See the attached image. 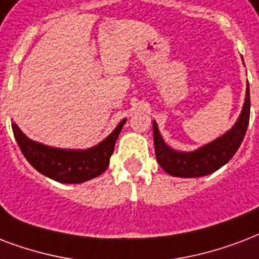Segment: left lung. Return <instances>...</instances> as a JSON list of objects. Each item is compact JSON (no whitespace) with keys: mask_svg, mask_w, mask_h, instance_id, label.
Segmentation results:
<instances>
[{"mask_svg":"<svg viewBox=\"0 0 259 259\" xmlns=\"http://www.w3.org/2000/svg\"><path fill=\"white\" fill-rule=\"evenodd\" d=\"M250 119V87L246 88L243 107L235 125L227 133L194 151H177L165 144L153 121V144L157 163L165 172L178 178H200L214 172L232 159L239 149Z\"/></svg>","mask_w":259,"mask_h":259,"instance_id":"1","label":"left lung"}]
</instances>
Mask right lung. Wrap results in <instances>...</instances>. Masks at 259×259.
Segmentation results:
<instances>
[{
	"label": "right lung",
	"instance_id": "1",
	"mask_svg": "<svg viewBox=\"0 0 259 259\" xmlns=\"http://www.w3.org/2000/svg\"><path fill=\"white\" fill-rule=\"evenodd\" d=\"M126 118L100 141L88 149H64L45 145L25 136L15 122L12 129L20 149L33 168L59 183H82L102 175L110 164L116 138L125 125Z\"/></svg>",
	"mask_w": 259,
	"mask_h": 259
}]
</instances>
